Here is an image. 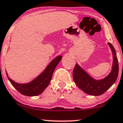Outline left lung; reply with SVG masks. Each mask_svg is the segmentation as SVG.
I'll return each instance as SVG.
<instances>
[{
  "label": "left lung",
  "instance_id": "left-lung-1",
  "mask_svg": "<svg viewBox=\"0 0 123 123\" xmlns=\"http://www.w3.org/2000/svg\"><path fill=\"white\" fill-rule=\"evenodd\" d=\"M113 55V65L111 71L108 76L101 80H95L76 64L73 76L75 83L84 92L91 96H100L105 93L115 82L118 74L119 66L116 52L112 45L108 43Z\"/></svg>",
  "mask_w": 123,
  "mask_h": 123
}]
</instances>
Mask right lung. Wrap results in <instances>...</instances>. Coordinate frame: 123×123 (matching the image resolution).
Returning <instances> with one entry per match:
<instances>
[{"label": "right lung", "mask_w": 123, "mask_h": 123, "mask_svg": "<svg viewBox=\"0 0 123 123\" xmlns=\"http://www.w3.org/2000/svg\"><path fill=\"white\" fill-rule=\"evenodd\" d=\"M61 59L62 56H58L55 58L41 74L29 83H17L8 77L6 71V74L11 83L21 94L26 96H36L42 93L49 85L52 79L53 71Z\"/></svg>", "instance_id": "1"}]
</instances>
